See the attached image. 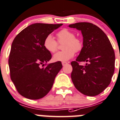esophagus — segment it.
Here are the masks:
<instances>
[{
    "label": "esophagus",
    "mask_w": 120,
    "mask_h": 120,
    "mask_svg": "<svg viewBox=\"0 0 120 120\" xmlns=\"http://www.w3.org/2000/svg\"><path fill=\"white\" fill-rule=\"evenodd\" d=\"M67 63H66V62H62V65H63V66H66V65H67Z\"/></svg>",
    "instance_id": "obj_1"
}]
</instances>
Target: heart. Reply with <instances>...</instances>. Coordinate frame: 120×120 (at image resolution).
<instances>
[{
  "mask_svg": "<svg viewBox=\"0 0 120 120\" xmlns=\"http://www.w3.org/2000/svg\"><path fill=\"white\" fill-rule=\"evenodd\" d=\"M57 36L59 43H64L63 46L64 50L57 52L53 56V59L54 61H67L73 57L75 52H79L82 49L81 40L75 38L74 33L68 29H63ZM57 42L51 34L47 36L44 40V47L50 53H54L57 49Z\"/></svg>",
  "mask_w": 120,
  "mask_h": 120,
  "instance_id": "b5f03b06",
  "label": "heart"
}]
</instances>
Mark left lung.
Listing matches in <instances>:
<instances>
[{
	"instance_id": "1",
	"label": "left lung",
	"mask_w": 120,
	"mask_h": 120,
	"mask_svg": "<svg viewBox=\"0 0 120 120\" xmlns=\"http://www.w3.org/2000/svg\"><path fill=\"white\" fill-rule=\"evenodd\" d=\"M69 27L81 31L83 38L81 52L71 63L72 81L81 93L95 96L109 86L114 72L115 53L109 38L100 28L91 23L80 22ZM87 62L81 66L79 62Z\"/></svg>"
}]
</instances>
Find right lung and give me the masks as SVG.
<instances>
[{
    "label": "right lung",
    "mask_w": 120,
    "mask_h": 120,
    "mask_svg": "<svg viewBox=\"0 0 120 120\" xmlns=\"http://www.w3.org/2000/svg\"><path fill=\"white\" fill-rule=\"evenodd\" d=\"M62 25L34 23L21 31L13 41L9 59L10 78L23 97L40 99L52 88L63 66L57 61L41 67L52 59L43 43L47 36Z\"/></svg>",
    "instance_id": "right-lung-1"
}]
</instances>
